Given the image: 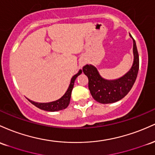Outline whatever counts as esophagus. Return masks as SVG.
Listing matches in <instances>:
<instances>
[{"mask_svg": "<svg viewBox=\"0 0 155 155\" xmlns=\"http://www.w3.org/2000/svg\"><path fill=\"white\" fill-rule=\"evenodd\" d=\"M85 64H86V59L83 58L82 60H81V63H80V66H81V67H83Z\"/></svg>", "mask_w": 155, "mask_h": 155, "instance_id": "1", "label": "esophagus"}]
</instances>
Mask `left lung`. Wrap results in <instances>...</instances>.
<instances>
[{
	"instance_id": "8db88e82",
	"label": "left lung",
	"mask_w": 155,
	"mask_h": 155,
	"mask_svg": "<svg viewBox=\"0 0 155 155\" xmlns=\"http://www.w3.org/2000/svg\"><path fill=\"white\" fill-rule=\"evenodd\" d=\"M133 41V63L131 68L122 77L116 80H106L100 75L97 69L92 64L83 67L84 74L88 78V88L92 97L102 104H110L118 102L129 93L138 75L139 56L136 43Z\"/></svg>"
}]
</instances>
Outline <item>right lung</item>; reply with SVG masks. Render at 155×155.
Wrapping results in <instances>:
<instances>
[{
  "label": "right lung",
  "instance_id": "1",
  "mask_svg": "<svg viewBox=\"0 0 155 155\" xmlns=\"http://www.w3.org/2000/svg\"><path fill=\"white\" fill-rule=\"evenodd\" d=\"M81 73H82V70L80 69L77 74H74V75L73 76L72 79H71L70 84H69V88H67V91L65 92V94L63 95V97H61L59 100L54 101V102H49V103H38V102H33V101L31 100L30 102L33 104V105H35L36 107H39L41 110L50 111V112H55V111L61 110L67 108V107H68L69 102H70L71 94H72V88L73 87H74V81H75L76 78H77Z\"/></svg>",
  "mask_w": 155,
  "mask_h": 155
}]
</instances>
